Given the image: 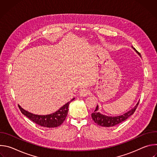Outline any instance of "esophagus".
Here are the masks:
<instances>
[{
	"instance_id": "1",
	"label": "esophagus",
	"mask_w": 157,
	"mask_h": 157,
	"mask_svg": "<svg viewBox=\"0 0 157 157\" xmlns=\"http://www.w3.org/2000/svg\"><path fill=\"white\" fill-rule=\"evenodd\" d=\"M89 93H89V91L87 89H82L79 91V94L82 97H86L87 95H89Z\"/></svg>"
}]
</instances>
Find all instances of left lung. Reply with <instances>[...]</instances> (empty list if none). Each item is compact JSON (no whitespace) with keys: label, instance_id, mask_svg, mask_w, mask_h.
<instances>
[{"label":"left lung","instance_id":"left-lung-1","mask_svg":"<svg viewBox=\"0 0 157 157\" xmlns=\"http://www.w3.org/2000/svg\"><path fill=\"white\" fill-rule=\"evenodd\" d=\"M133 48L135 50V51L141 56L140 53H139L134 48ZM139 104V102H137V104H136V105L135 107L132 108L130 110L128 111L127 113L124 114L123 115L116 116V117L107 116L101 114L98 111L99 107H98V105H97L95 110L94 111V113H93L91 114V117H92L93 120L95 122V123L100 126L105 127H113V126H115V125L122 122L123 121H124L127 119H128L130 116H131L134 113H135V111H136Z\"/></svg>","mask_w":157,"mask_h":157}]
</instances>
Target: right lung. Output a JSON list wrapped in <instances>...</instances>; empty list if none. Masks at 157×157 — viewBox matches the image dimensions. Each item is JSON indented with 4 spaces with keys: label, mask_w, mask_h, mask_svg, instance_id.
<instances>
[{
    "label": "right lung",
    "mask_w": 157,
    "mask_h": 157,
    "mask_svg": "<svg viewBox=\"0 0 157 157\" xmlns=\"http://www.w3.org/2000/svg\"><path fill=\"white\" fill-rule=\"evenodd\" d=\"M75 98L72 99L70 101L65 104L55 113L46 116H40L32 114L29 113V112L24 110L23 108H21L19 105L18 107L22 114L35 124L44 127H56L61 125L62 123L64 121L67 114H68L69 104Z\"/></svg>",
    "instance_id": "obj_1"
}]
</instances>
